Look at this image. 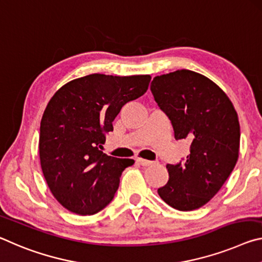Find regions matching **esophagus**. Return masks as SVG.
Returning a JSON list of instances; mask_svg holds the SVG:
<instances>
[{
	"label": "esophagus",
	"mask_w": 262,
	"mask_h": 262,
	"mask_svg": "<svg viewBox=\"0 0 262 262\" xmlns=\"http://www.w3.org/2000/svg\"><path fill=\"white\" fill-rule=\"evenodd\" d=\"M137 162H138L139 165L144 166V167H147V166H151V165H153V161H151V160H146V159H141V158H138V159H137Z\"/></svg>",
	"instance_id": "esophagus-1"
}]
</instances>
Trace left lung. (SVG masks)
<instances>
[{
    "label": "left lung",
    "mask_w": 262,
    "mask_h": 262,
    "mask_svg": "<svg viewBox=\"0 0 262 262\" xmlns=\"http://www.w3.org/2000/svg\"><path fill=\"white\" fill-rule=\"evenodd\" d=\"M151 92L169 118L175 139L190 141L186 160L166 166L168 182L158 194L180 211L199 209L217 194L237 164V111L215 82L189 70L156 76Z\"/></svg>",
    "instance_id": "1"
}]
</instances>
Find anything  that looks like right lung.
<instances>
[{"label": "right lung", "instance_id": "obj_1", "mask_svg": "<svg viewBox=\"0 0 262 262\" xmlns=\"http://www.w3.org/2000/svg\"><path fill=\"white\" fill-rule=\"evenodd\" d=\"M149 75L91 74L62 85L42 115L41 170L58 202L78 215H94L113 201L132 159L103 153L105 135L122 106L146 93Z\"/></svg>", "mask_w": 262, "mask_h": 262}]
</instances>
